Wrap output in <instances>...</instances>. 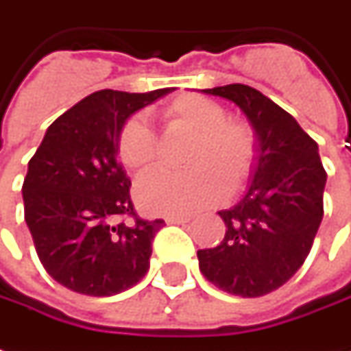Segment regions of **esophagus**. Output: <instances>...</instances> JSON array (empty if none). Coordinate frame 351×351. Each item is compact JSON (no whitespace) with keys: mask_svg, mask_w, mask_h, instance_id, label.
Wrapping results in <instances>:
<instances>
[{"mask_svg":"<svg viewBox=\"0 0 351 351\" xmlns=\"http://www.w3.org/2000/svg\"><path fill=\"white\" fill-rule=\"evenodd\" d=\"M169 224H186L190 222V217H178V215H171V217L165 218Z\"/></svg>","mask_w":351,"mask_h":351,"instance_id":"34e87169","label":"esophagus"}]
</instances>
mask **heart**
Segmentation results:
<instances>
[{"label": "heart", "instance_id": "obj_1", "mask_svg": "<svg viewBox=\"0 0 351 351\" xmlns=\"http://www.w3.org/2000/svg\"><path fill=\"white\" fill-rule=\"evenodd\" d=\"M169 134H188L186 173H158L136 186L142 209L156 215H190L237 193L251 182L261 161V138L245 117L226 116L218 100L182 93L156 110ZM119 163L131 175H146L159 165V142L142 119L131 117L116 138Z\"/></svg>", "mask_w": 351, "mask_h": 351}]
</instances>
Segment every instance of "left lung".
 <instances>
[{
    "label": "left lung",
    "instance_id": "obj_1",
    "mask_svg": "<svg viewBox=\"0 0 351 351\" xmlns=\"http://www.w3.org/2000/svg\"><path fill=\"white\" fill-rule=\"evenodd\" d=\"M207 95L235 102L261 138V161L249 192L220 210L226 235L199 249V269L224 293L256 298L285 285L312 251L323 218V169L317 142L261 90L232 83Z\"/></svg>",
    "mask_w": 351,
    "mask_h": 351
}]
</instances>
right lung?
Here are the masks:
<instances>
[{
    "label": "right lung",
    "instance_id": "1",
    "mask_svg": "<svg viewBox=\"0 0 351 351\" xmlns=\"http://www.w3.org/2000/svg\"><path fill=\"white\" fill-rule=\"evenodd\" d=\"M171 90H97L51 123L28 161L24 220L45 271L66 289L112 296L150 268L152 241L165 220L136 215L116 138L133 112Z\"/></svg>",
    "mask_w": 351,
    "mask_h": 351
}]
</instances>
